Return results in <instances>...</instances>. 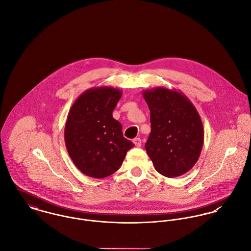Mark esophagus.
<instances>
[{
  "label": "esophagus",
  "mask_w": 251,
  "mask_h": 251,
  "mask_svg": "<svg viewBox=\"0 0 251 251\" xmlns=\"http://www.w3.org/2000/svg\"><path fill=\"white\" fill-rule=\"evenodd\" d=\"M133 142H134V144L137 147H139L141 145V139H139V138H136V139H133Z\"/></svg>",
  "instance_id": "34e87169"
}]
</instances>
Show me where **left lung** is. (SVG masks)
I'll list each match as a JSON object with an SVG mask.
<instances>
[{
  "instance_id": "obj_1",
  "label": "left lung",
  "mask_w": 251,
  "mask_h": 251,
  "mask_svg": "<svg viewBox=\"0 0 251 251\" xmlns=\"http://www.w3.org/2000/svg\"><path fill=\"white\" fill-rule=\"evenodd\" d=\"M142 95L151 121L145 149L155 169L168 178L185 174L197 162L204 142L199 113L188 97L175 89L159 86Z\"/></svg>"
}]
</instances>
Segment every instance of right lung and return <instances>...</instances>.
I'll use <instances>...</instances> for the list:
<instances>
[{
  "instance_id": "right-lung-1",
  "label": "right lung",
  "mask_w": 251,
  "mask_h": 251,
  "mask_svg": "<svg viewBox=\"0 0 251 251\" xmlns=\"http://www.w3.org/2000/svg\"><path fill=\"white\" fill-rule=\"evenodd\" d=\"M121 96V90L111 86L89 88L69 111L64 128L66 149L86 176L101 179L112 175L134 147L123 137L122 125L112 117Z\"/></svg>"
}]
</instances>
